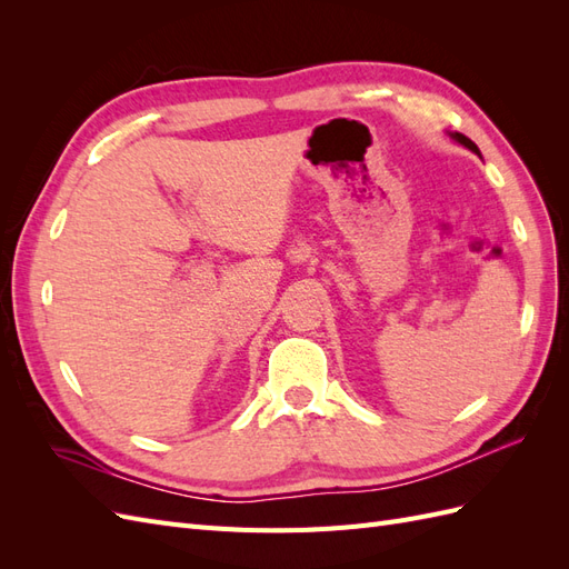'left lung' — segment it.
Wrapping results in <instances>:
<instances>
[{"mask_svg": "<svg viewBox=\"0 0 569 569\" xmlns=\"http://www.w3.org/2000/svg\"><path fill=\"white\" fill-rule=\"evenodd\" d=\"M449 137L453 142H458L460 147H465V149H470L472 153H477V157H481L479 153V149H477V144L470 140V137H465V134H460V132H449Z\"/></svg>", "mask_w": 569, "mask_h": 569, "instance_id": "left-lung-1", "label": "left lung"}]
</instances>
